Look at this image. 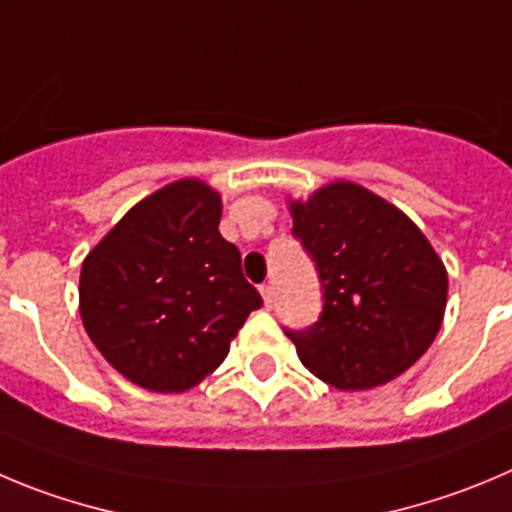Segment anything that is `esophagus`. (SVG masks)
<instances>
[{"label": "esophagus", "instance_id": "1", "mask_svg": "<svg viewBox=\"0 0 512 512\" xmlns=\"http://www.w3.org/2000/svg\"><path fill=\"white\" fill-rule=\"evenodd\" d=\"M260 293H262V300H265L267 308H272V305H275V288H272V285H262Z\"/></svg>", "mask_w": 512, "mask_h": 512}]
</instances>
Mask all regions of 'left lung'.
I'll use <instances>...</instances> for the list:
<instances>
[{"label":"left lung","instance_id":"8db88e82","mask_svg":"<svg viewBox=\"0 0 512 512\" xmlns=\"http://www.w3.org/2000/svg\"><path fill=\"white\" fill-rule=\"evenodd\" d=\"M293 234L318 267L323 310L285 328L305 369L341 391L386 384L432 346L447 270L407 214L351 181L290 202Z\"/></svg>","mask_w":512,"mask_h":512}]
</instances>
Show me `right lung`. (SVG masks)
Masks as SVG:
<instances>
[{
	"label": "right lung",
	"instance_id": "add662e5",
	"mask_svg": "<svg viewBox=\"0 0 512 512\" xmlns=\"http://www.w3.org/2000/svg\"><path fill=\"white\" fill-rule=\"evenodd\" d=\"M222 199L181 179L128 209L80 270V318L103 358L148 391L197 386L262 305L240 250L219 234Z\"/></svg>",
	"mask_w": 512,
	"mask_h": 512
}]
</instances>
